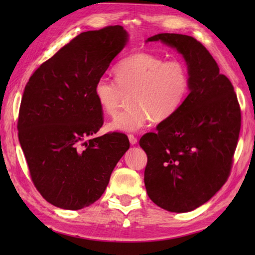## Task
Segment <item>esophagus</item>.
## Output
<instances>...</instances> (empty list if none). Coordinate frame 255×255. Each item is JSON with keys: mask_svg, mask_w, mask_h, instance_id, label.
I'll use <instances>...</instances> for the list:
<instances>
[{"mask_svg": "<svg viewBox=\"0 0 255 255\" xmlns=\"http://www.w3.org/2000/svg\"><path fill=\"white\" fill-rule=\"evenodd\" d=\"M129 138V141H130L131 145H136L137 144V138L133 136V135H128Z\"/></svg>", "mask_w": 255, "mask_h": 255, "instance_id": "esophagus-1", "label": "esophagus"}]
</instances>
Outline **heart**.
<instances>
[{
	"label": "heart",
	"instance_id": "b5f03b06",
	"mask_svg": "<svg viewBox=\"0 0 255 255\" xmlns=\"http://www.w3.org/2000/svg\"><path fill=\"white\" fill-rule=\"evenodd\" d=\"M116 82L100 77L94 83L93 96L100 109L115 115L125 96L129 107L108 124L111 131L135 132L153 118L162 123L170 119L188 96L190 76L187 66L179 60L137 51L127 56L115 67Z\"/></svg>",
	"mask_w": 255,
	"mask_h": 255
}]
</instances>
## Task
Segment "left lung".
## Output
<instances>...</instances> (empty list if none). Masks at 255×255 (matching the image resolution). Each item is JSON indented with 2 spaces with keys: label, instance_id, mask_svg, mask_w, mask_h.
I'll return each mask as SVG.
<instances>
[{
  "label": "left lung",
  "instance_id": "8db88e82",
  "mask_svg": "<svg viewBox=\"0 0 255 255\" xmlns=\"http://www.w3.org/2000/svg\"><path fill=\"white\" fill-rule=\"evenodd\" d=\"M148 41H161L182 55L190 88L180 109L140 138L147 155L146 191L161 208L188 213L214 197L228 179L241 129L240 105L231 81L195 38L158 33Z\"/></svg>",
  "mask_w": 255,
  "mask_h": 255
}]
</instances>
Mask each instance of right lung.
Segmentation results:
<instances>
[{
	"mask_svg": "<svg viewBox=\"0 0 255 255\" xmlns=\"http://www.w3.org/2000/svg\"><path fill=\"white\" fill-rule=\"evenodd\" d=\"M127 41L122 25L82 32L25 85L19 141L34 187L58 208L79 210L97 201L129 148L125 133L93 137L103 125L94 83Z\"/></svg>",
	"mask_w": 255,
	"mask_h": 255,
	"instance_id": "1",
	"label": "right lung"
}]
</instances>
